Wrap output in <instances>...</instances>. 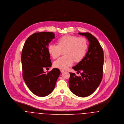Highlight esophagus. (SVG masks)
<instances>
[{
    "label": "esophagus",
    "instance_id": "esophagus-1",
    "mask_svg": "<svg viewBox=\"0 0 124 124\" xmlns=\"http://www.w3.org/2000/svg\"><path fill=\"white\" fill-rule=\"evenodd\" d=\"M60 71L61 73H63L64 72V70H63V69H60Z\"/></svg>",
    "mask_w": 124,
    "mask_h": 124
}]
</instances>
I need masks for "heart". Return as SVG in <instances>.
<instances>
[{
    "mask_svg": "<svg viewBox=\"0 0 124 124\" xmlns=\"http://www.w3.org/2000/svg\"><path fill=\"white\" fill-rule=\"evenodd\" d=\"M88 49V42L84 38L66 35L58 39L56 45L50 44L47 47L50 55L55 59L62 54L64 56L55 61L54 67L66 69L75 62H79L85 56Z\"/></svg>",
    "mask_w": 124,
    "mask_h": 124,
    "instance_id": "obj_1",
    "label": "heart"
}]
</instances>
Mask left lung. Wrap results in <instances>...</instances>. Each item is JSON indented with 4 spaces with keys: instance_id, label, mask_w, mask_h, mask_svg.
Instances as JSON below:
<instances>
[{
    "instance_id": "left-lung-1",
    "label": "left lung",
    "mask_w": 124,
    "mask_h": 124,
    "mask_svg": "<svg viewBox=\"0 0 124 124\" xmlns=\"http://www.w3.org/2000/svg\"><path fill=\"white\" fill-rule=\"evenodd\" d=\"M85 36L89 42L88 51L82 61L72 68L80 73L77 76L74 73L70 74L69 86L71 91L79 97H86L93 94L97 89L103 78L104 52L100 43L91 34L78 33Z\"/></svg>"
}]
</instances>
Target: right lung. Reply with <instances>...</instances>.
Segmentation results:
<instances>
[{
	"label": "right lung",
	"instance_id": "obj_1",
	"mask_svg": "<svg viewBox=\"0 0 124 124\" xmlns=\"http://www.w3.org/2000/svg\"><path fill=\"white\" fill-rule=\"evenodd\" d=\"M54 38L53 32L34 33L28 38L22 49L23 78L30 90L38 96L49 95L54 89L60 74L57 68L47 73L44 71V69H49L52 65L47 47Z\"/></svg>",
	"mask_w": 124,
	"mask_h": 124
}]
</instances>
